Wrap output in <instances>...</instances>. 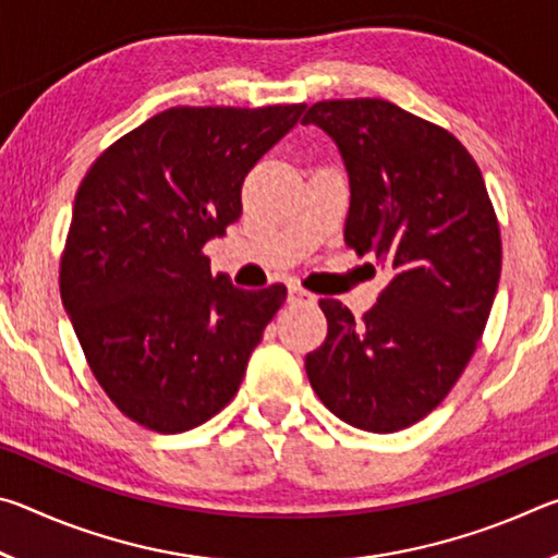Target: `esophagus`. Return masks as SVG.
<instances>
[{"mask_svg": "<svg viewBox=\"0 0 558 558\" xmlns=\"http://www.w3.org/2000/svg\"><path fill=\"white\" fill-rule=\"evenodd\" d=\"M288 300L290 302H315V295H313V292H307V290H302L298 286H292Z\"/></svg>", "mask_w": 558, "mask_h": 558, "instance_id": "1", "label": "esophagus"}]
</instances>
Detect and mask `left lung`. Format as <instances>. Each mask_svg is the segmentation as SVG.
Here are the masks:
<instances>
[{"label":"left lung","mask_w":558,"mask_h":558,"mask_svg":"<svg viewBox=\"0 0 558 558\" xmlns=\"http://www.w3.org/2000/svg\"><path fill=\"white\" fill-rule=\"evenodd\" d=\"M302 122L347 165L344 243L391 276L362 319L319 300L327 339L305 356L307 379L349 426L409 428L450 393L485 332L502 270L495 206L465 145L389 100H319Z\"/></svg>","instance_id":"1"}]
</instances>
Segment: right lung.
<instances>
[{"label":"right lung","mask_w":558,"mask_h":558,"mask_svg":"<svg viewBox=\"0 0 558 558\" xmlns=\"http://www.w3.org/2000/svg\"><path fill=\"white\" fill-rule=\"evenodd\" d=\"M305 108H169L83 177L61 300L93 376L140 426L184 433L219 413L286 302V286L211 276L204 245L239 221L245 174Z\"/></svg>","instance_id":"add662e5"}]
</instances>
